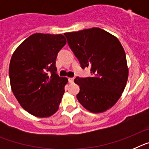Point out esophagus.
<instances>
[{"label":"esophagus","instance_id":"1","mask_svg":"<svg viewBox=\"0 0 149 149\" xmlns=\"http://www.w3.org/2000/svg\"><path fill=\"white\" fill-rule=\"evenodd\" d=\"M68 80H69L70 83H73V82H74V78H69Z\"/></svg>","mask_w":149,"mask_h":149}]
</instances>
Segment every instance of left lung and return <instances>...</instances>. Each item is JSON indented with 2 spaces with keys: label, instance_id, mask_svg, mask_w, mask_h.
<instances>
[{
  "label": "left lung",
  "instance_id": "obj_1",
  "mask_svg": "<svg viewBox=\"0 0 149 149\" xmlns=\"http://www.w3.org/2000/svg\"><path fill=\"white\" fill-rule=\"evenodd\" d=\"M64 35L81 67L91 68V76L74 79L80 88L77 100L90 112H105L118 100L128 78L126 55L121 42L99 28Z\"/></svg>",
  "mask_w": 149,
  "mask_h": 149
}]
</instances>
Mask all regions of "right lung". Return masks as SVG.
<instances>
[{
  "label": "right lung",
  "instance_id": "right-lung-1",
  "mask_svg": "<svg viewBox=\"0 0 149 149\" xmlns=\"http://www.w3.org/2000/svg\"><path fill=\"white\" fill-rule=\"evenodd\" d=\"M66 42L62 34L33 33L13 54L11 88L22 107L33 116L49 117L58 109L68 79L57 74L55 61Z\"/></svg>",
  "mask_w": 149,
  "mask_h": 149
}]
</instances>
